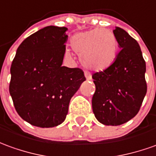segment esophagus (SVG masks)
I'll return each instance as SVG.
<instances>
[{"label":"esophagus","instance_id":"esophagus-1","mask_svg":"<svg viewBox=\"0 0 156 156\" xmlns=\"http://www.w3.org/2000/svg\"><path fill=\"white\" fill-rule=\"evenodd\" d=\"M84 76H85V78L87 80H91V79H92V76H91V74L89 73V72H87V71L84 72Z\"/></svg>","mask_w":156,"mask_h":156}]
</instances>
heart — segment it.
Returning <instances> with one entry per match:
<instances>
[{"label":"heart","instance_id":"heart-1","mask_svg":"<svg viewBox=\"0 0 156 156\" xmlns=\"http://www.w3.org/2000/svg\"><path fill=\"white\" fill-rule=\"evenodd\" d=\"M72 50L89 69L103 71L115 62L118 41L115 34L107 29H93L76 34L70 40ZM65 55L70 57L67 51Z\"/></svg>","mask_w":156,"mask_h":156}]
</instances>
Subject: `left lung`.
I'll return each mask as SVG.
<instances>
[{
  "label": "left lung",
  "instance_id": "8db88e82",
  "mask_svg": "<svg viewBox=\"0 0 156 156\" xmlns=\"http://www.w3.org/2000/svg\"><path fill=\"white\" fill-rule=\"evenodd\" d=\"M113 33L121 49L116 61L92 76L95 84L93 112L101 123L107 126L122 125L133 118L147 92L146 64L139 44L119 27Z\"/></svg>",
  "mask_w": 156,
  "mask_h": 156
}]
</instances>
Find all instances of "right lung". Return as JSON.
Masks as SVG:
<instances>
[{"mask_svg":"<svg viewBox=\"0 0 156 156\" xmlns=\"http://www.w3.org/2000/svg\"><path fill=\"white\" fill-rule=\"evenodd\" d=\"M65 27L47 26L26 38L11 66L9 92L16 111L33 126L62 123L72 97L86 78L80 68L62 67Z\"/></svg>","mask_w":156,"mask_h":156,"instance_id":"1","label":"right lung"}]
</instances>
